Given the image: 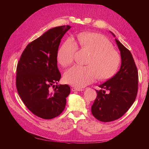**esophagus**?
I'll list each match as a JSON object with an SVG mask.
<instances>
[{
    "mask_svg": "<svg viewBox=\"0 0 149 149\" xmlns=\"http://www.w3.org/2000/svg\"><path fill=\"white\" fill-rule=\"evenodd\" d=\"M71 91H83V89L81 88H71Z\"/></svg>",
    "mask_w": 149,
    "mask_h": 149,
    "instance_id": "34e87169",
    "label": "esophagus"
}]
</instances>
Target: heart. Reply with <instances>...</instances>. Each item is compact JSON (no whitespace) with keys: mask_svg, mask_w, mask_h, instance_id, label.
I'll return each mask as SVG.
<instances>
[{"mask_svg":"<svg viewBox=\"0 0 149 149\" xmlns=\"http://www.w3.org/2000/svg\"><path fill=\"white\" fill-rule=\"evenodd\" d=\"M80 47L91 53L86 62L87 66L75 65L67 70L64 80L73 86L82 88L98 78L106 80L113 76L121 62L120 54L113 48L110 40L104 35L94 32H83L78 35ZM78 50L73 40L67 39L57 52V60L63 66L73 62Z\"/></svg>","mask_w":149,"mask_h":149,"instance_id":"b5f03b06","label":"heart"}]
</instances>
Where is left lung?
<instances>
[{
  "instance_id": "obj_1",
  "label": "left lung",
  "mask_w": 149,
  "mask_h": 149,
  "mask_svg": "<svg viewBox=\"0 0 149 149\" xmlns=\"http://www.w3.org/2000/svg\"><path fill=\"white\" fill-rule=\"evenodd\" d=\"M116 42L120 52V68L99 86L101 89L96 90L97 97L91 106L94 118L104 123L121 118L134 102L138 91V71L132 54L119 40Z\"/></svg>"
}]
</instances>
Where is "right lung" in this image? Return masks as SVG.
I'll return each mask as SVG.
<instances>
[{"label":"right lung","mask_w":149,"mask_h":149,"mask_svg":"<svg viewBox=\"0 0 149 149\" xmlns=\"http://www.w3.org/2000/svg\"><path fill=\"white\" fill-rule=\"evenodd\" d=\"M70 28L63 25L48 30L26 47L18 62V93L25 106L40 118L51 119L59 116L70 93L67 84L56 85L53 92L49 89L61 78L57 52L61 39Z\"/></svg>","instance_id":"right-lung-1"}]
</instances>
